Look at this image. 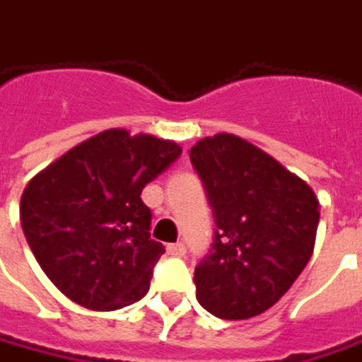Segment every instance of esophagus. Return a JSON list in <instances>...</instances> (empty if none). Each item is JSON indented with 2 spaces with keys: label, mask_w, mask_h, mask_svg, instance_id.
<instances>
[{
  "label": "esophagus",
  "mask_w": 362,
  "mask_h": 362,
  "mask_svg": "<svg viewBox=\"0 0 362 362\" xmlns=\"http://www.w3.org/2000/svg\"><path fill=\"white\" fill-rule=\"evenodd\" d=\"M184 253H186V247H184V243L168 245V255H172V257H184Z\"/></svg>",
  "instance_id": "esophagus-1"
}]
</instances>
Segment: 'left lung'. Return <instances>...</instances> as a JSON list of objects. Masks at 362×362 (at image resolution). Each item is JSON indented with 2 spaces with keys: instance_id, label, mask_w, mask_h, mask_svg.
I'll return each instance as SVG.
<instances>
[{
  "instance_id": "8db88e82",
  "label": "left lung",
  "mask_w": 362,
  "mask_h": 362,
  "mask_svg": "<svg viewBox=\"0 0 362 362\" xmlns=\"http://www.w3.org/2000/svg\"><path fill=\"white\" fill-rule=\"evenodd\" d=\"M190 160L216 221L211 253L194 269L198 302L223 320L253 318L290 290L312 257L318 198L239 135L200 139Z\"/></svg>"
}]
</instances>
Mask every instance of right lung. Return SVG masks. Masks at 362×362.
<instances>
[{
    "instance_id": "obj_1",
    "label": "right lung",
    "mask_w": 362,
    "mask_h": 362,
    "mask_svg": "<svg viewBox=\"0 0 362 362\" xmlns=\"http://www.w3.org/2000/svg\"><path fill=\"white\" fill-rule=\"evenodd\" d=\"M180 153L172 139L107 129L28 182L20 202L28 245L74 304L113 312L148 293L165 249L150 237L141 190Z\"/></svg>"
}]
</instances>
